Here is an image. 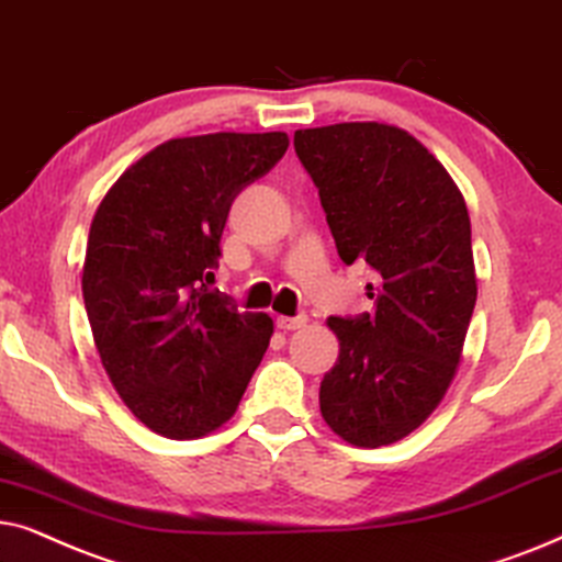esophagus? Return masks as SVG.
Wrapping results in <instances>:
<instances>
[{
  "mask_svg": "<svg viewBox=\"0 0 562 562\" xmlns=\"http://www.w3.org/2000/svg\"><path fill=\"white\" fill-rule=\"evenodd\" d=\"M305 324H308V316H305V313H301V316H280V318H277V326H280L282 331H295V328H303Z\"/></svg>",
  "mask_w": 562,
  "mask_h": 562,
  "instance_id": "1",
  "label": "esophagus"
}]
</instances>
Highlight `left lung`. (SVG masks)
Masks as SVG:
<instances>
[{"label":"left lung","instance_id":"8db88e82","mask_svg":"<svg viewBox=\"0 0 562 562\" xmlns=\"http://www.w3.org/2000/svg\"><path fill=\"white\" fill-rule=\"evenodd\" d=\"M344 265L368 261L375 311L328 318L339 359L321 383V416L355 447L418 429L458 375L477 280L460 187L408 131L336 123L295 131Z\"/></svg>","mask_w":562,"mask_h":562}]
</instances>
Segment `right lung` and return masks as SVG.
<instances>
[{"mask_svg":"<svg viewBox=\"0 0 562 562\" xmlns=\"http://www.w3.org/2000/svg\"><path fill=\"white\" fill-rule=\"evenodd\" d=\"M288 133L171 138L120 175L89 228L81 293L94 347L131 414L169 439L221 429L274 334L205 282L231 203L288 151Z\"/></svg>","mask_w":562,"mask_h":562,"instance_id":"1","label":"right lung"}]
</instances>
